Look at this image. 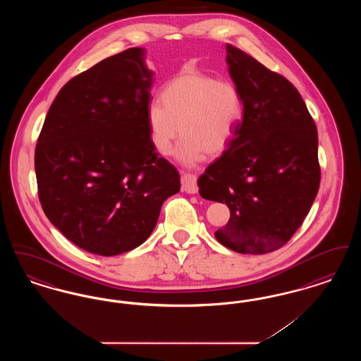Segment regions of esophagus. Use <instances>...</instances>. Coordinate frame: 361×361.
<instances>
[{"instance_id": "obj_1", "label": "esophagus", "mask_w": 361, "mask_h": 361, "mask_svg": "<svg viewBox=\"0 0 361 361\" xmlns=\"http://www.w3.org/2000/svg\"><path fill=\"white\" fill-rule=\"evenodd\" d=\"M181 187H183V190L187 192L189 195L197 193L199 188H197V184H196V176L190 174V173H183Z\"/></svg>"}]
</instances>
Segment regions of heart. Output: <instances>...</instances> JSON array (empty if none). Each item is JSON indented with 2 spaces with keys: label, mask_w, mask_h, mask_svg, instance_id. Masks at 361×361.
Wrapping results in <instances>:
<instances>
[{
  "label": "heart",
  "mask_w": 361,
  "mask_h": 361,
  "mask_svg": "<svg viewBox=\"0 0 361 361\" xmlns=\"http://www.w3.org/2000/svg\"><path fill=\"white\" fill-rule=\"evenodd\" d=\"M161 102L146 111L149 137L158 154H169L173 142L183 135L174 158L184 166H195L206 153L224 152L235 137L243 102L238 87L228 81L199 71H184L166 82Z\"/></svg>",
  "instance_id": "b5f03b06"
}]
</instances>
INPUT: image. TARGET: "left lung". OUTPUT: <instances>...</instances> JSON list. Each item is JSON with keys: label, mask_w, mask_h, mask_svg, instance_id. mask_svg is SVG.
Returning <instances> with one entry per match:
<instances>
[{"label": "left lung", "mask_w": 361, "mask_h": 361, "mask_svg": "<svg viewBox=\"0 0 361 361\" xmlns=\"http://www.w3.org/2000/svg\"><path fill=\"white\" fill-rule=\"evenodd\" d=\"M228 74L243 102L235 137L197 180L200 196L224 203L230 221L215 231L242 255L281 247L303 224L319 188L318 133L288 80L227 44Z\"/></svg>", "instance_id": "1"}]
</instances>
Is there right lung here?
I'll use <instances>...</instances> for the list:
<instances>
[{"instance_id": "add662e5", "label": "right lung", "mask_w": 361, "mask_h": 361, "mask_svg": "<svg viewBox=\"0 0 361 361\" xmlns=\"http://www.w3.org/2000/svg\"><path fill=\"white\" fill-rule=\"evenodd\" d=\"M128 49L71 78L51 104L35 150L49 221L89 253L118 256L150 237L180 174L158 158L146 111L154 71Z\"/></svg>"}]
</instances>
